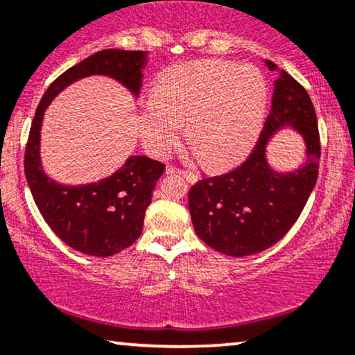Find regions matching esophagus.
I'll use <instances>...</instances> for the list:
<instances>
[{
    "instance_id": "1",
    "label": "esophagus",
    "mask_w": 355,
    "mask_h": 355,
    "mask_svg": "<svg viewBox=\"0 0 355 355\" xmlns=\"http://www.w3.org/2000/svg\"><path fill=\"white\" fill-rule=\"evenodd\" d=\"M167 173H180L183 177L187 178L190 183H196L198 182V175L190 172V170H183V168H177V167H168L167 168Z\"/></svg>"
}]
</instances>
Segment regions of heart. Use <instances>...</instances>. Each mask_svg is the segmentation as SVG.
Here are the masks:
<instances>
[{
    "label": "heart",
    "mask_w": 355,
    "mask_h": 355,
    "mask_svg": "<svg viewBox=\"0 0 355 355\" xmlns=\"http://www.w3.org/2000/svg\"><path fill=\"white\" fill-rule=\"evenodd\" d=\"M268 87L252 65L200 60L170 67L154 85V100L139 106L136 124L146 149L157 157L177 146L183 124L203 164L224 167L248 152L262 131Z\"/></svg>",
    "instance_id": "obj_1"
}]
</instances>
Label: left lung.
Here are the masks:
<instances>
[{"instance_id":"obj_1","label":"left lung","mask_w":355,"mask_h":355,"mask_svg":"<svg viewBox=\"0 0 355 355\" xmlns=\"http://www.w3.org/2000/svg\"><path fill=\"white\" fill-rule=\"evenodd\" d=\"M268 70H278L266 60ZM272 110L252 154L244 164L218 177L203 178L188 193L193 226L205 244L231 257L272 248L291 230L318 180L320 132L311 98L286 71H278ZM284 127L304 137V164L291 173L268 165L266 146Z\"/></svg>"}]
</instances>
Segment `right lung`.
Here are the masks:
<instances>
[{
	"label": "right lung",
	"instance_id": "right-lung-1",
	"mask_svg": "<svg viewBox=\"0 0 355 355\" xmlns=\"http://www.w3.org/2000/svg\"><path fill=\"white\" fill-rule=\"evenodd\" d=\"M144 51L106 49L73 65L47 88L31 124L24 172L33 198L51 230L78 252L110 257L139 239L147 206L165 165L146 155H131L118 172L88 185H62L40 165V128L44 111L62 89L89 75L118 80L134 96L142 87Z\"/></svg>",
	"mask_w": 355,
	"mask_h": 355
}]
</instances>
